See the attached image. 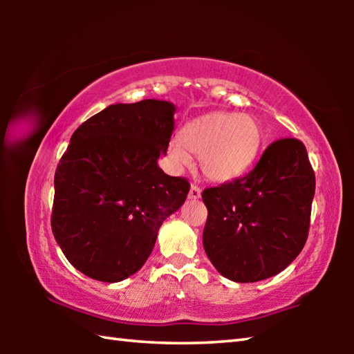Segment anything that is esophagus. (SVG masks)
I'll use <instances>...</instances> for the list:
<instances>
[{"instance_id":"34e87169","label":"esophagus","mask_w":354,"mask_h":354,"mask_svg":"<svg viewBox=\"0 0 354 354\" xmlns=\"http://www.w3.org/2000/svg\"><path fill=\"white\" fill-rule=\"evenodd\" d=\"M201 196V189L198 187V185L192 184L190 185V190H189V198L190 200H198Z\"/></svg>"}]
</instances>
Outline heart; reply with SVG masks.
Returning a JSON list of instances; mask_svg holds the SVG:
<instances>
[{"label":"heart","mask_w":354,"mask_h":354,"mask_svg":"<svg viewBox=\"0 0 354 354\" xmlns=\"http://www.w3.org/2000/svg\"><path fill=\"white\" fill-rule=\"evenodd\" d=\"M262 128L247 113L215 111L205 113L179 131V140L169 145V160L173 169L183 170L198 156L205 178L214 183L234 181L247 171L262 147Z\"/></svg>","instance_id":"obj_1"}]
</instances>
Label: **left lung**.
<instances>
[{"mask_svg": "<svg viewBox=\"0 0 354 354\" xmlns=\"http://www.w3.org/2000/svg\"><path fill=\"white\" fill-rule=\"evenodd\" d=\"M314 194L315 176L303 142H273L248 175L203 192V247L209 261L236 283L283 272L306 243Z\"/></svg>", "mask_w": 354, "mask_h": 354, "instance_id": "1", "label": "left lung"}]
</instances>
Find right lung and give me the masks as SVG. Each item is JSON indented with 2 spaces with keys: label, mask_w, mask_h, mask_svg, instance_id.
<instances>
[{
  "label": "right lung",
  "mask_w": 354,
  "mask_h": 354,
  "mask_svg": "<svg viewBox=\"0 0 354 354\" xmlns=\"http://www.w3.org/2000/svg\"><path fill=\"white\" fill-rule=\"evenodd\" d=\"M175 112L162 100L111 104L71 136L55 175L51 230L86 277L118 283L139 272L160 225L187 198L189 183L158 165Z\"/></svg>",
  "instance_id": "right-lung-1"
}]
</instances>
